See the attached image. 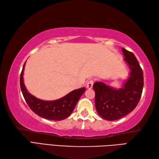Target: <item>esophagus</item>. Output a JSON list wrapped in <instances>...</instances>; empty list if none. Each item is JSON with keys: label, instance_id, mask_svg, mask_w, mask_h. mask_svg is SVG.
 <instances>
[{"label": "esophagus", "instance_id": "obj_1", "mask_svg": "<svg viewBox=\"0 0 159 159\" xmlns=\"http://www.w3.org/2000/svg\"><path fill=\"white\" fill-rule=\"evenodd\" d=\"M93 80H89L87 82V85H86V87L87 89H92V87H93Z\"/></svg>", "mask_w": 159, "mask_h": 159}]
</instances>
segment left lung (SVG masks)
<instances>
[{"label":"left lung","instance_id":"1","mask_svg":"<svg viewBox=\"0 0 159 159\" xmlns=\"http://www.w3.org/2000/svg\"><path fill=\"white\" fill-rule=\"evenodd\" d=\"M121 50L130 69V76L122 88L114 89L102 82H96L93 85L97 112L109 121L120 119L135 109L143 87V70L135 56L124 48Z\"/></svg>","mask_w":159,"mask_h":159}]
</instances>
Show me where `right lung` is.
<instances>
[{
  "mask_svg": "<svg viewBox=\"0 0 159 159\" xmlns=\"http://www.w3.org/2000/svg\"><path fill=\"white\" fill-rule=\"evenodd\" d=\"M25 63L20 74V84L23 96L30 109L38 116L50 120L60 121L69 117L80 96L85 92L86 89L85 87L74 90L61 98L56 100L45 101L37 98L28 92L24 84L23 73Z\"/></svg>",
  "mask_w": 159,
  "mask_h": 159,
  "instance_id": "obj_1",
  "label": "right lung"
}]
</instances>
